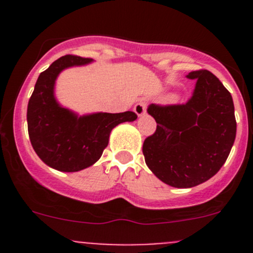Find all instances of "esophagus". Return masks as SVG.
I'll return each instance as SVG.
<instances>
[{"label": "esophagus", "mask_w": 253, "mask_h": 253, "mask_svg": "<svg viewBox=\"0 0 253 253\" xmlns=\"http://www.w3.org/2000/svg\"><path fill=\"white\" fill-rule=\"evenodd\" d=\"M145 109H147V104L143 103V101H139V103H137L136 105H134L133 111L136 112L138 116H143V115L145 114Z\"/></svg>", "instance_id": "obj_1"}]
</instances>
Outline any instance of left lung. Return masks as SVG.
<instances>
[{
  "label": "left lung",
  "mask_w": 253,
  "mask_h": 253,
  "mask_svg": "<svg viewBox=\"0 0 253 253\" xmlns=\"http://www.w3.org/2000/svg\"><path fill=\"white\" fill-rule=\"evenodd\" d=\"M192 96L186 104H150L157 129L143 143L145 164L159 180L177 188L206 182L220 170L236 136L231 94L207 70L193 71Z\"/></svg>",
  "instance_id": "obj_1"
}]
</instances>
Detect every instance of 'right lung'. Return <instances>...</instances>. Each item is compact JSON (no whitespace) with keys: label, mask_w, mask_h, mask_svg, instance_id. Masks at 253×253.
<instances>
[{"label":"right lung","mask_w":253,"mask_h":253,"mask_svg":"<svg viewBox=\"0 0 253 253\" xmlns=\"http://www.w3.org/2000/svg\"><path fill=\"white\" fill-rule=\"evenodd\" d=\"M91 61L73 55L56 60L40 73L28 103V132L33 148L45 164L58 171L75 172L91 167L108 147L112 128L137 119L132 111L78 116L57 103L55 98L57 76L66 68L86 65Z\"/></svg>","instance_id":"1"}]
</instances>
